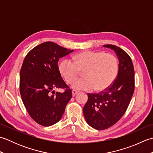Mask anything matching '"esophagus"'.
Masks as SVG:
<instances>
[{
    "instance_id": "esophagus-1",
    "label": "esophagus",
    "mask_w": 153,
    "mask_h": 153,
    "mask_svg": "<svg viewBox=\"0 0 153 153\" xmlns=\"http://www.w3.org/2000/svg\"><path fill=\"white\" fill-rule=\"evenodd\" d=\"M77 94V91H75V90H72V96L73 97L76 96Z\"/></svg>"
}]
</instances>
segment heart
<instances>
[{"label": "heart", "instance_id": "b5f03b06", "mask_svg": "<svg viewBox=\"0 0 153 153\" xmlns=\"http://www.w3.org/2000/svg\"><path fill=\"white\" fill-rule=\"evenodd\" d=\"M73 60H62L59 70L66 82L70 83L78 76L79 70H85L84 78L75 81L71 85L75 90L103 91L112 85L118 75V61L112 54L85 51L74 55Z\"/></svg>", "mask_w": 153, "mask_h": 153}]
</instances>
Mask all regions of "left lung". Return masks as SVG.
Returning a JSON list of instances; mask_svg holds the SVG:
<instances>
[{
    "mask_svg": "<svg viewBox=\"0 0 153 153\" xmlns=\"http://www.w3.org/2000/svg\"><path fill=\"white\" fill-rule=\"evenodd\" d=\"M115 52L119 60L118 73L112 85L100 93H88L83 115L93 128H110L124 114L134 92V68L130 56L120 47L103 45Z\"/></svg>",
    "mask_w": 153,
    "mask_h": 153,
    "instance_id": "left-lung-1",
    "label": "left lung"
}]
</instances>
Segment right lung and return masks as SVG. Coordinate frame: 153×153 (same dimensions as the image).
I'll return each mask as SVG.
<instances>
[{"instance_id":"add662e5","label":"right lung","mask_w":153,"mask_h":153,"mask_svg":"<svg viewBox=\"0 0 153 153\" xmlns=\"http://www.w3.org/2000/svg\"><path fill=\"white\" fill-rule=\"evenodd\" d=\"M74 51L53 42H45L31 49L24 58L19 91L29 114L39 124L51 126L57 123L72 97L71 90L61 76L58 62ZM58 88L66 90L55 94L52 90Z\"/></svg>"}]
</instances>
